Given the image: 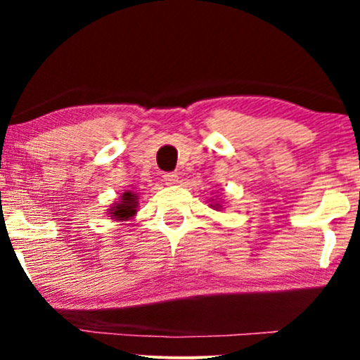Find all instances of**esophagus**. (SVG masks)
I'll list each match as a JSON object with an SVG mask.
<instances>
[{
  "mask_svg": "<svg viewBox=\"0 0 360 360\" xmlns=\"http://www.w3.org/2000/svg\"><path fill=\"white\" fill-rule=\"evenodd\" d=\"M164 183L172 186V184H177L179 183V177L174 172H167V174H164Z\"/></svg>",
  "mask_w": 360,
  "mask_h": 360,
  "instance_id": "34e87169",
  "label": "esophagus"
}]
</instances>
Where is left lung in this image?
I'll use <instances>...</instances> for the list:
<instances>
[{
	"label": "left lung",
	"mask_w": 360,
	"mask_h": 360,
	"mask_svg": "<svg viewBox=\"0 0 360 360\" xmlns=\"http://www.w3.org/2000/svg\"><path fill=\"white\" fill-rule=\"evenodd\" d=\"M217 200H218V198H217ZM210 201H213V203H210V206H212L213 210H221V208H223L220 201H214V200H210Z\"/></svg>",
	"instance_id": "obj_1"
}]
</instances>
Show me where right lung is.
I'll use <instances>...</instances> for the list:
<instances>
[{
  "label": "right lung",
  "mask_w": 360,
  "mask_h": 360,
  "mask_svg": "<svg viewBox=\"0 0 360 360\" xmlns=\"http://www.w3.org/2000/svg\"><path fill=\"white\" fill-rule=\"evenodd\" d=\"M139 194L134 191H125L122 193V196L118 198L115 203H111L108 208V213L113 221H128L131 218H135L139 210Z\"/></svg>",
  "instance_id": "right-lung-1"
}]
</instances>
